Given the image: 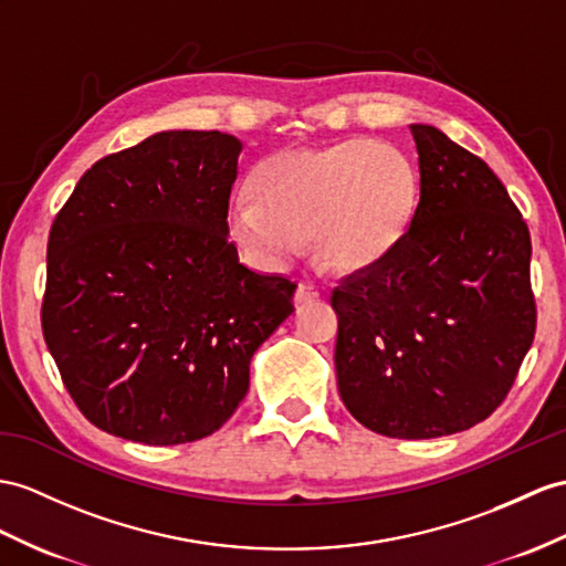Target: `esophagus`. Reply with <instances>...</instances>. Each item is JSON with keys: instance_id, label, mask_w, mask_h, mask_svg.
<instances>
[{"instance_id": "1", "label": "esophagus", "mask_w": 566, "mask_h": 566, "mask_svg": "<svg viewBox=\"0 0 566 566\" xmlns=\"http://www.w3.org/2000/svg\"><path fill=\"white\" fill-rule=\"evenodd\" d=\"M319 295H322V291H319V287H316V285H312V283H300L297 291H295V305H297V307L307 305V302L319 300Z\"/></svg>"}]
</instances>
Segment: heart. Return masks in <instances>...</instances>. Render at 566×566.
Segmentation results:
<instances>
[{
	"instance_id": "heart-1",
	"label": "heart",
	"mask_w": 566,
	"mask_h": 566,
	"mask_svg": "<svg viewBox=\"0 0 566 566\" xmlns=\"http://www.w3.org/2000/svg\"><path fill=\"white\" fill-rule=\"evenodd\" d=\"M250 195L230 203L228 232L259 264L283 266L310 235L316 266L355 275L381 264L406 238L420 175L401 150L353 139L266 158Z\"/></svg>"
}]
</instances>
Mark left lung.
Wrapping results in <instances>:
<instances>
[{"label":"left lung","mask_w":566,"mask_h":566,"mask_svg":"<svg viewBox=\"0 0 566 566\" xmlns=\"http://www.w3.org/2000/svg\"><path fill=\"white\" fill-rule=\"evenodd\" d=\"M420 201L406 238L331 293L336 379L367 430L434 439L502 406L535 336L531 232L502 179L410 124Z\"/></svg>","instance_id":"obj_1"}]
</instances>
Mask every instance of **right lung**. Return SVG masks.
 <instances>
[{
  "label": "right lung",
  "instance_id": "obj_1",
  "mask_svg": "<svg viewBox=\"0 0 566 566\" xmlns=\"http://www.w3.org/2000/svg\"><path fill=\"white\" fill-rule=\"evenodd\" d=\"M242 144L160 132L84 172L48 240L43 336L98 430L197 442L235 412L297 283L240 264L228 203Z\"/></svg>",
  "mask_w": 566,
  "mask_h": 566
}]
</instances>
